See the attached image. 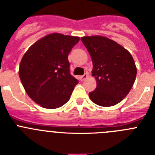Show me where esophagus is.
Wrapping results in <instances>:
<instances>
[{"label":"esophagus","instance_id":"34e87169","mask_svg":"<svg viewBox=\"0 0 155 155\" xmlns=\"http://www.w3.org/2000/svg\"><path fill=\"white\" fill-rule=\"evenodd\" d=\"M87 74H84V75H82V76L80 77V80L81 81H84L85 79H87Z\"/></svg>","mask_w":155,"mask_h":155}]
</instances>
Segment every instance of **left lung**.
Returning <instances> with one entry per match:
<instances>
[{"instance_id":"obj_1","label":"left lung","mask_w":155,"mask_h":155,"mask_svg":"<svg viewBox=\"0 0 155 155\" xmlns=\"http://www.w3.org/2000/svg\"><path fill=\"white\" fill-rule=\"evenodd\" d=\"M91 56L95 90L89 93L94 103L109 107L118 104L132 88L137 68L130 52L115 41L102 35L81 38Z\"/></svg>"}]
</instances>
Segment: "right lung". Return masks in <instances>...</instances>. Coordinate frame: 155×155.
<instances>
[{"label":"right lung","instance_id":"obj_1","mask_svg":"<svg viewBox=\"0 0 155 155\" xmlns=\"http://www.w3.org/2000/svg\"><path fill=\"white\" fill-rule=\"evenodd\" d=\"M78 36L51 33L31 45L19 66L25 90L35 103L57 109L67 103L78 81L70 74L68 54Z\"/></svg>","mask_w":155,"mask_h":155}]
</instances>
